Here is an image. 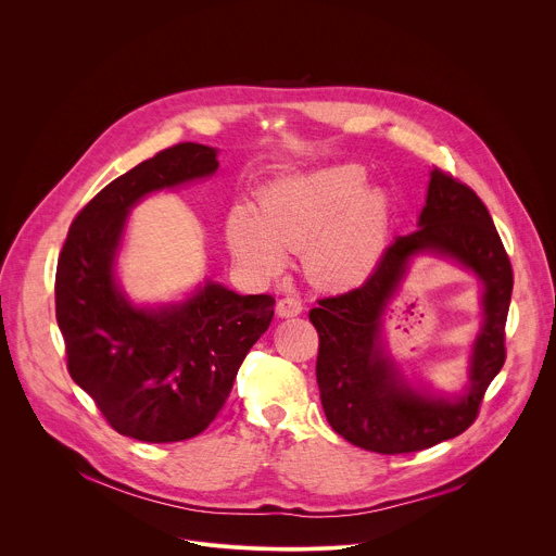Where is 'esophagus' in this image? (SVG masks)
<instances>
[{
  "instance_id": "34e87169",
  "label": "esophagus",
  "mask_w": 556,
  "mask_h": 556,
  "mask_svg": "<svg viewBox=\"0 0 556 556\" xmlns=\"http://www.w3.org/2000/svg\"><path fill=\"white\" fill-rule=\"evenodd\" d=\"M303 305L296 296H283L277 301V314L281 316V319H290V316H296L301 314Z\"/></svg>"
}]
</instances>
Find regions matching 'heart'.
<instances>
[{
	"label": "heart",
	"instance_id": "1",
	"mask_svg": "<svg viewBox=\"0 0 556 556\" xmlns=\"http://www.w3.org/2000/svg\"><path fill=\"white\" fill-rule=\"evenodd\" d=\"M367 187L361 165H332L270 182L255 217L237 208L226 240L242 266L275 275L288 251H305V275L328 290H352L376 270L389 235V202Z\"/></svg>",
	"mask_w": 556,
	"mask_h": 556
}]
</instances>
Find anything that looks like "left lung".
I'll return each mask as SVG.
<instances>
[{
    "instance_id": "8db88e82",
    "label": "left lung",
    "mask_w": 556,
    "mask_h": 556,
    "mask_svg": "<svg viewBox=\"0 0 556 556\" xmlns=\"http://www.w3.org/2000/svg\"><path fill=\"white\" fill-rule=\"evenodd\" d=\"M418 254L453 258L483 281L485 319L457 396L412 386L381 339V316ZM510 294V260L489 208L470 187L433 169L418 230L395 237L361 288L319 299L309 309L319 332L316 382L330 427L354 446L382 455L422 451L464 433L504 367Z\"/></svg>"
}]
</instances>
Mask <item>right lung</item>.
<instances>
[{"label": "right lung", "instance_id": "1", "mask_svg": "<svg viewBox=\"0 0 556 556\" xmlns=\"http://www.w3.org/2000/svg\"><path fill=\"white\" fill-rule=\"evenodd\" d=\"M217 149L180 142L97 193L70 226L54 303L72 380L92 395L121 435L180 442L224 407L237 369L268 330L275 299L206 281L180 303L129 301L116 257L129 211L149 193L217 172Z\"/></svg>", "mask_w": 556, "mask_h": 556}]
</instances>
